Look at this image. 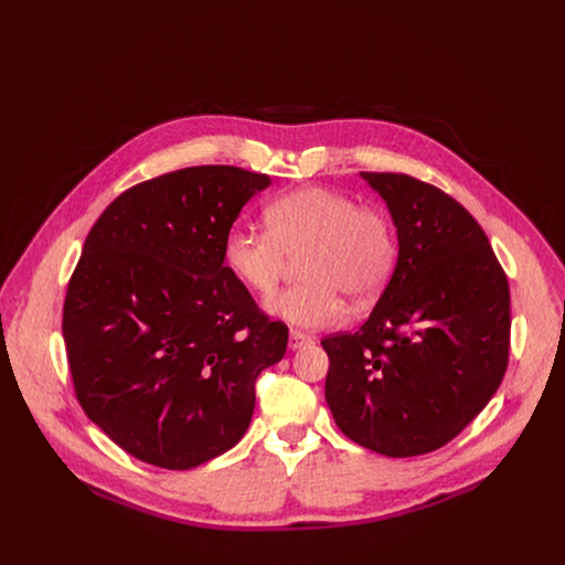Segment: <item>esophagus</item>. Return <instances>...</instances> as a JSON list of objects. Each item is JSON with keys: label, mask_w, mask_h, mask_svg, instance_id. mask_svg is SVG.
Wrapping results in <instances>:
<instances>
[{"label": "esophagus", "mask_w": 565, "mask_h": 565, "mask_svg": "<svg viewBox=\"0 0 565 565\" xmlns=\"http://www.w3.org/2000/svg\"><path fill=\"white\" fill-rule=\"evenodd\" d=\"M306 344H312V338H310V335H306V333H301V331H290V338H288V349H290V351H297V349H301V347H306Z\"/></svg>", "instance_id": "34e87169"}]
</instances>
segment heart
Wrapping results in <instances>:
<instances>
[{
  "label": "heart",
  "mask_w": 565,
  "mask_h": 565,
  "mask_svg": "<svg viewBox=\"0 0 565 565\" xmlns=\"http://www.w3.org/2000/svg\"><path fill=\"white\" fill-rule=\"evenodd\" d=\"M268 230L234 225L223 238V264L255 292H270L299 259L303 281L273 295L266 310L290 324H335L344 297L371 301L386 286L397 238L377 207H358L340 192L299 188L266 207Z\"/></svg>",
  "instance_id": "1"
}]
</instances>
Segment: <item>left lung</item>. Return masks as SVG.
<instances>
[{"instance_id":"8db88e82","label":"left lung","mask_w":565,"mask_h":565,"mask_svg":"<svg viewBox=\"0 0 565 565\" xmlns=\"http://www.w3.org/2000/svg\"><path fill=\"white\" fill-rule=\"evenodd\" d=\"M397 232L395 270L355 333L321 340L327 402L353 443L407 458L456 438L508 369L510 286L476 218L443 190L360 172Z\"/></svg>"}]
</instances>
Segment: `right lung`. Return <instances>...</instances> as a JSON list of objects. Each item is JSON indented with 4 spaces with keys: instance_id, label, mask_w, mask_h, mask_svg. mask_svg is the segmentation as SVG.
I'll return each instance as SVG.
<instances>
[{
    "instance_id": "1",
    "label": "right lung",
    "mask_w": 565,
    "mask_h": 565,
    "mask_svg": "<svg viewBox=\"0 0 565 565\" xmlns=\"http://www.w3.org/2000/svg\"><path fill=\"white\" fill-rule=\"evenodd\" d=\"M270 177L185 168L122 192L66 288L62 335L77 402L127 454L192 469L250 427L255 382L288 329L223 264V238Z\"/></svg>"
}]
</instances>
